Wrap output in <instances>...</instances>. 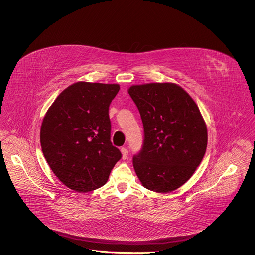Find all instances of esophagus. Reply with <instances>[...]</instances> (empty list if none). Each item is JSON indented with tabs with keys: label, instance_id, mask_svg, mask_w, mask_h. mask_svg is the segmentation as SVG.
Wrapping results in <instances>:
<instances>
[{
	"label": "esophagus",
	"instance_id": "obj_1",
	"mask_svg": "<svg viewBox=\"0 0 255 255\" xmlns=\"http://www.w3.org/2000/svg\"><path fill=\"white\" fill-rule=\"evenodd\" d=\"M122 159H126L128 158V150L126 148H122Z\"/></svg>",
	"mask_w": 255,
	"mask_h": 255
}]
</instances>
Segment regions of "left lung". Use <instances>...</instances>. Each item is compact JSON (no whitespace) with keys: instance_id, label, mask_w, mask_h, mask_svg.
Wrapping results in <instances>:
<instances>
[{"instance_id":"obj_1","label":"left lung","mask_w":255,"mask_h":255,"mask_svg":"<svg viewBox=\"0 0 255 255\" xmlns=\"http://www.w3.org/2000/svg\"><path fill=\"white\" fill-rule=\"evenodd\" d=\"M128 93L144 128L142 150L133 158L135 174L151 191H174L192 177L206 154L205 120L193 98L175 83L133 85Z\"/></svg>"}]
</instances>
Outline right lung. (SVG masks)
I'll list each match as a JSON object with an SVG mask.
<instances>
[{
	"mask_svg": "<svg viewBox=\"0 0 255 255\" xmlns=\"http://www.w3.org/2000/svg\"><path fill=\"white\" fill-rule=\"evenodd\" d=\"M119 84L79 81L66 88L47 111L40 130L44 157L70 189L85 193L104 185L122 158L113 146L109 106Z\"/></svg>",
	"mask_w": 255,
	"mask_h": 255,
	"instance_id": "obj_1",
	"label": "right lung"
}]
</instances>
